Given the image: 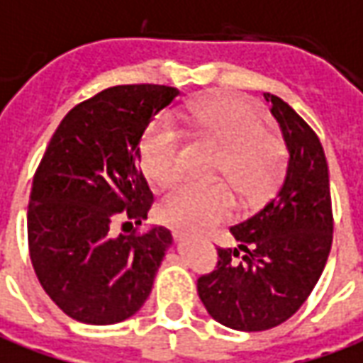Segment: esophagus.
I'll return each mask as SVG.
<instances>
[{
  "label": "esophagus",
  "mask_w": 363,
  "mask_h": 363,
  "mask_svg": "<svg viewBox=\"0 0 363 363\" xmlns=\"http://www.w3.org/2000/svg\"><path fill=\"white\" fill-rule=\"evenodd\" d=\"M171 234H173L174 240H184V238L189 235V232H186V230H182V228H179V225H173V228H171Z\"/></svg>",
  "instance_id": "esophagus-1"
}]
</instances>
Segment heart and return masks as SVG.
<instances>
[{
  "mask_svg": "<svg viewBox=\"0 0 363 363\" xmlns=\"http://www.w3.org/2000/svg\"><path fill=\"white\" fill-rule=\"evenodd\" d=\"M189 121L200 138L220 149L216 177L230 182L247 204H257L277 189L287 167V149L279 135L263 128L257 108L232 94L208 96L189 110ZM182 145L177 129L159 120L141 141V163L147 177L169 186L181 177ZM235 200L225 182L186 181L161 202L167 222L189 230H204L234 212Z\"/></svg>",
  "mask_w": 363,
  "mask_h": 363,
  "instance_id": "obj_1",
  "label": "heart"
}]
</instances>
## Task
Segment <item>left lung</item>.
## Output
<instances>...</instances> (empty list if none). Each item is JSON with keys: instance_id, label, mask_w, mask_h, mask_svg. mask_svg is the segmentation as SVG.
<instances>
[{"instance_id": "1", "label": "left lung", "mask_w": 363, "mask_h": 363, "mask_svg": "<svg viewBox=\"0 0 363 363\" xmlns=\"http://www.w3.org/2000/svg\"><path fill=\"white\" fill-rule=\"evenodd\" d=\"M263 96L287 141L285 181L263 210L230 228L240 245L216 247V267L196 283L210 316L242 332L275 328L301 308L323 275L334 232L320 139L287 102Z\"/></svg>"}]
</instances>
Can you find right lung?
<instances>
[{"label": "right lung", "instance_id": "obj_1", "mask_svg": "<svg viewBox=\"0 0 363 363\" xmlns=\"http://www.w3.org/2000/svg\"><path fill=\"white\" fill-rule=\"evenodd\" d=\"M163 84L106 88L65 116L35 171L27 210L33 269L50 301L86 324H116L143 306L171 232L141 225L155 196L139 143L177 102Z\"/></svg>", "mask_w": 363, "mask_h": 363}]
</instances>
